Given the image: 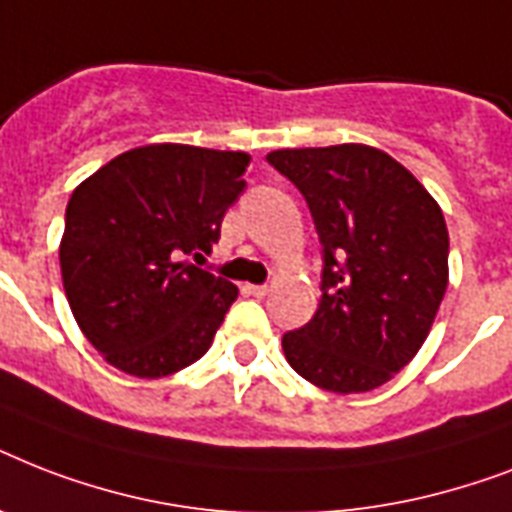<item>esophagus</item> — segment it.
<instances>
[{"label":"esophagus","mask_w":512,"mask_h":512,"mask_svg":"<svg viewBox=\"0 0 512 512\" xmlns=\"http://www.w3.org/2000/svg\"><path fill=\"white\" fill-rule=\"evenodd\" d=\"M244 292L252 297H265L268 295V287H265V284H247V287H244Z\"/></svg>","instance_id":"34e87169"}]
</instances>
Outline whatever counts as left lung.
Wrapping results in <instances>:
<instances>
[{
    "instance_id": "obj_1",
    "label": "left lung",
    "mask_w": 512,
    "mask_h": 512,
    "mask_svg": "<svg viewBox=\"0 0 512 512\" xmlns=\"http://www.w3.org/2000/svg\"><path fill=\"white\" fill-rule=\"evenodd\" d=\"M265 159L300 188L324 247L319 311L281 340L289 366L332 393L380 388L417 356L444 300V212L380 148H281Z\"/></svg>"
}]
</instances>
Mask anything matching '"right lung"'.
Instances as JSON below:
<instances>
[{
    "mask_svg": "<svg viewBox=\"0 0 512 512\" xmlns=\"http://www.w3.org/2000/svg\"><path fill=\"white\" fill-rule=\"evenodd\" d=\"M247 167L244 151L154 143L74 188L63 289L82 335L119 372L156 380L209 350L239 289L183 257L212 252Z\"/></svg>",
    "mask_w": 512,
    "mask_h": 512,
    "instance_id": "obj_1",
    "label": "right lung"
}]
</instances>
